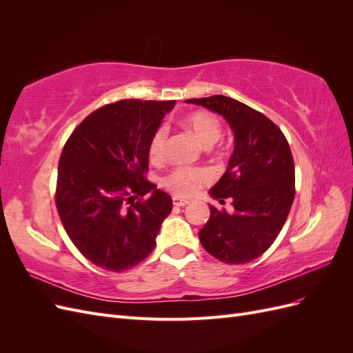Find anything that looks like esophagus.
Returning a JSON list of instances; mask_svg holds the SVG:
<instances>
[{
	"label": "esophagus",
	"mask_w": 353,
	"mask_h": 353,
	"mask_svg": "<svg viewBox=\"0 0 353 353\" xmlns=\"http://www.w3.org/2000/svg\"><path fill=\"white\" fill-rule=\"evenodd\" d=\"M172 203H174V206L181 208V206H185V205H188V200H185V199H181V197H174V199H172Z\"/></svg>",
	"instance_id": "esophagus-1"
}]
</instances>
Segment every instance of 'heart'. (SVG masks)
<instances>
[{
	"instance_id": "heart-1",
	"label": "heart",
	"mask_w": 353,
	"mask_h": 353,
	"mask_svg": "<svg viewBox=\"0 0 353 353\" xmlns=\"http://www.w3.org/2000/svg\"><path fill=\"white\" fill-rule=\"evenodd\" d=\"M184 126L194 135L196 140L203 147H212L219 141L222 135V128L215 116L208 112H196L187 116L184 119ZM168 131L165 126H159L153 132L150 143H148V159L153 163L162 162L165 157V145H166ZM208 179L205 170L197 168H176L170 172L163 185L178 196H191L196 193V190Z\"/></svg>"
}]
</instances>
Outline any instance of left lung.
<instances>
[{"label": "left lung", "mask_w": 353, "mask_h": 353, "mask_svg": "<svg viewBox=\"0 0 353 353\" xmlns=\"http://www.w3.org/2000/svg\"><path fill=\"white\" fill-rule=\"evenodd\" d=\"M221 114L234 132V152L225 174L209 190L234 212L210 208L200 243L221 262L240 265L270 249L294 200V162L284 134L268 117L225 95L190 99Z\"/></svg>", "instance_id": "left-lung-1"}]
</instances>
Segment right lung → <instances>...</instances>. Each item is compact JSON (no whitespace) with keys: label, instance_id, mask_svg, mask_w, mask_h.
Instances as JSON below:
<instances>
[{"label":"right lung","instance_id":"1","mask_svg":"<svg viewBox=\"0 0 353 353\" xmlns=\"http://www.w3.org/2000/svg\"><path fill=\"white\" fill-rule=\"evenodd\" d=\"M174 105V100L105 104L85 117L63 147L59 216L77 249L103 270L122 272L143 262L172 210V199L145 172L148 143Z\"/></svg>","mask_w":353,"mask_h":353}]
</instances>
